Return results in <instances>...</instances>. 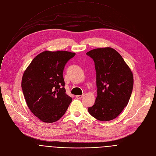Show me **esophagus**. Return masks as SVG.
Returning a JSON list of instances; mask_svg holds the SVG:
<instances>
[{
    "instance_id": "esophagus-1",
    "label": "esophagus",
    "mask_w": 156,
    "mask_h": 156,
    "mask_svg": "<svg viewBox=\"0 0 156 156\" xmlns=\"http://www.w3.org/2000/svg\"><path fill=\"white\" fill-rule=\"evenodd\" d=\"M83 96H84V94H83V95H77V96H76V98L78 99H81Z\"/></svg>"
}]
</instances>
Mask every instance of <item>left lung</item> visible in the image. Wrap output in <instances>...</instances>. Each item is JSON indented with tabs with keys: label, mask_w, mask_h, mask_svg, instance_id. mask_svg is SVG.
<instances>
[{
	"label": "left lung",
	"mask_w": 156,
	"mask_h": 156,
	"mask_svg": "<svg viewBox=\"0 0 156 156\" xmlns=\"http://www.w3.org/2000/svg\"><path fill=\"white\" fill-rule=\"evenodd\" d=\"M91 57L96 72L97 98L87 108L93 117L109 121L117 117L127 105L133 87V75L120 54L111 48L86 53Z\"/></svg>",
	"instance_id": "obj_1"
}]
</instances>
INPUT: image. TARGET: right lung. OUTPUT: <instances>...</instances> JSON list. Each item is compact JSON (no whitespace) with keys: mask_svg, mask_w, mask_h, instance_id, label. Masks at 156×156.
<instances>
[{"mask_svg":"<svg viewBox=\"0 0 156 156\" xmlns=\"http://www.w3.org/2000/svg\"><path fill=\"white\" fill-rule=\"evenodd\" d=\"M75 53L44 51L36 56L25 71L21 87L31 112L40 120L53 123L66 112L72 98L66 93L63 72Z\"/></svg>","mask_w":156,"mask_h":156,"instance_id":"right-lung-1","label":"right lung"}]
</instances>
